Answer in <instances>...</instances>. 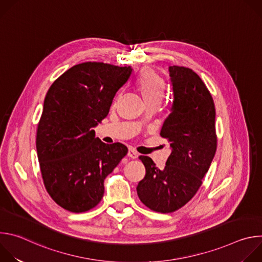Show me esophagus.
<instances>
[{
	"mask_svg": "<svg viewBox=\"0 0 262 262\" xmlns=\"http://www.w3.org/2000/svg\"><path fill=\"white\" fill-rule=\"evenodd\" d=\"M127 156H128L130 159H133V160H136V159H138V157H139V155H138L135 150H133V149H129V151H128Z\"/></svg>",
	"mask_w": 262,
	"mask_h": 262,
	"instance_id": "34e87169",
	"label": "esophagus"
}]
</instances>
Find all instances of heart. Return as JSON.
<instances>
[{
    "label": "heart",
    "instance_id": "1",
    "mask_svg": "<svg viewBox=\"0 0 262 262\" xmlns=\"http://www.w3.org/2000/svg\"><path fill=\"white\" fill-rule=\"evenodd\" d=\"M136 88L146 105L161 104L166 91V82L155 70L143 69L136 80Z\"/></svg>",
    "mask_w": 262,
    "mask_h": 262
}]
</instances>
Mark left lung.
Instances as JSON below:
<instances>
[{
	"label": "left lung",
	"instance_id": "8db88e82",
	"mask_svg": "<svg viewBox=\"0 0 262 262\" xmlns=\"http://www.w3.org/2000/svg\"><path fill=\"white\" fill-rule=\"evenodd\" d=\"M171 113L161 129L171 155L160 170L149 157H140L145 177L138 183L140 200L151 210L168 213L188 203L202 184L216 150L213 99L192 69L170 66Z\"/></svg>",
	"mask_w": 262,
	"mask_h": 262
}]
</instances>
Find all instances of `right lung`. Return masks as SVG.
I'll return each mask as SVG.
<instances>
[{"mask_svg":"<svg viewBox=\"0 0 262 262\" xmlns=\"http://www.w3.org/2000/svg\"><path fill=\"white\" fill-rule=\"evenodd\" d=\"M133 68L85 62L65 71L50 87L37 127L36 148L52 199L71 212L95 207L105 177L126 156L121 143L105 144L94 127L108 114Z\"/></svg>","mask_w":262,"mask_h":262,"instance_id":"obj_1","label":"right lung"}]
</instances>
